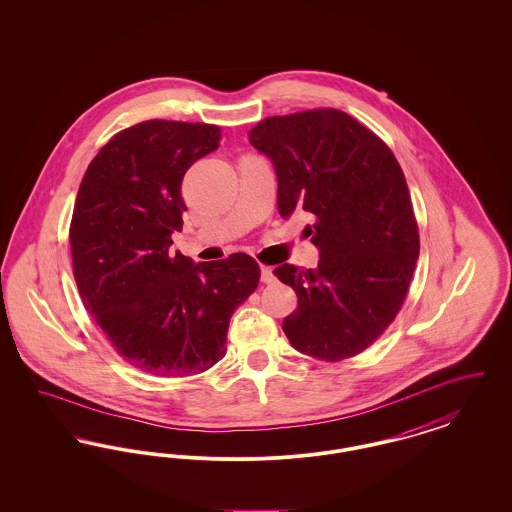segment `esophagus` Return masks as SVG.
<instances>
[{"instance_id":"1","label":"esophagus","mask_w":512,"mask_h":512,"mask_svg":"<svg viewBox=\"0 0 512 512\" xmlns=\"http://www.w3.org/2000/svg\"><path fill=\"white\" fill-rule=\"evenodd\" d=\"M261 280L265 282V284H272L276 278H274V272H272V268L270 267H261Z\"/></svg>"}]
</instances>
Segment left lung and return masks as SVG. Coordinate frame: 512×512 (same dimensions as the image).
I'll use <instances>...</instances> for the list:
<instances>
[{
    "instance_id": "1",
    "label": "left lung",
    "mask_w": 512,
    "mask_h": 512,
    "mask_svg": "<svg viewBox=\"0 0 512 512\" xmlns=\"http://www.w3.org/2000/svg\"><path fill=\"white\" fill-rule=\"evenodd\" d=\"M278 178V213L313 217L315 268L284 263L274 276L297 293L282 330L318 361L359 355L397 317L420 240L403 171L372 130L338 109L268 117L249 130Z\"/></svg>"
}]
</instances>
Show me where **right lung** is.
I'll list each match as a JSON object with an SVG mask.
<instances>
[{
	"mask_svg": "<svg viewBox=\"0 0 512 512\" xmlns=\"http://www.w3.org/2000/svg\"><path fill=\"white\" fill-rule=\"evenodd\" d=\"M219 142L215 124L138 122L99 149L76 194L69 240L82 303L122 359L151 376L220 361L230 318L259 286L245 253L195 265L169 251L184 224L182 178Z\"/></svg>",
	"mask_w": 512,
	"mask_h": 512,
	"instance_id": "obj_1",
	"label": "right lung"
}]
</instances>
